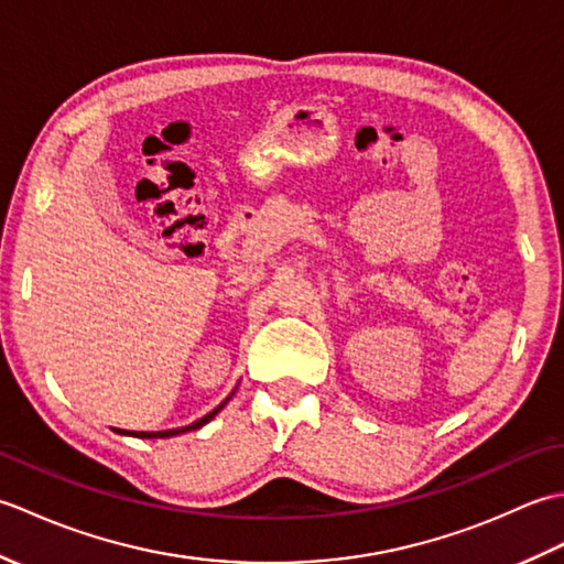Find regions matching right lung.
<instances>
[{"label":"right lung","mask_w":564,"mask_h":564,"mask_svg":"<svg viewBox=\"0 0 564 564\" xmlns=\"http://www.w3.org/2000/svg\"><path fill=\"white\" fill-rule=\"evenodd\" d=\"M235 394V392H232ZM232 394H230V398H232ZM230 398H227V400H230ZM227 400L223 402V404H218V406H215V410L210 412V414H206V416H200L198 419V422H194V424H191V426H182V429H170V431H135V434L133 436H138V438H170V436H178V434H186V431H194V429H200V426H206L208 422H210V419L215 416V414H218L220 410H223V406L227 404Z\"/></svg>","instance_id":"obj_1"}]
</instances>
